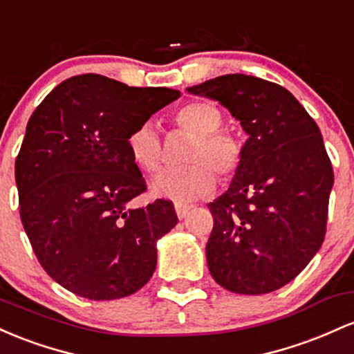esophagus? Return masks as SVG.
Here are the masks:
<instances>
[{
    "mask_svg": "<svg viewBox=\"0 0 354 354\" xmlns=\"http://www.w3.org/2000/svg\"><path fill=\"white\" fill-rule=\"evenodd\" d=\"M190 205L189 204H182V202H176V214L178 219H184L185 216L189 214Z\"/></svg>",
    "mask_w": 354,
    "mask_h": 354,
    "instance_id": "34e87169",
    "label": "esophagus"
}]
</instances>
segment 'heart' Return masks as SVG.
I'll list each match as a JSON object with an SVG mask.
<instances>
[{
	"label": "heart",
	"instance_id": "obj_1",
	"mask_svg": "<svg viewBox=\"0 0 354 354\" xmlns=\"http://www.w3.org/2000/svg\"><path fill=\"white\" fill-rule=\"evenodd\" d=\"M180 129L196 135L189 147L184 167L162 170L150 184L153 196L176 202H189L205 196L216 187V174L227 178L239 169L242 145L236 137L222 132L221 110L214 103L192 102L176 113ZM129 152L132 160L145 172H156L162 164V137L152 120L142 122L129 135Z\"/></svg>",
	"mask_w": 354,
	"mask_h": 354
}]
</instances>
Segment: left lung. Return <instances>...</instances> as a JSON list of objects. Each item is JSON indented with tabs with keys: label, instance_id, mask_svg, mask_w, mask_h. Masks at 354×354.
Listing matches in <instances>:
<instances>
[{
	"label": "left lung",
	"instance_id": "left-lung-1",
	"mask_svg": "<svg viewBox=\"0 0 354 354\" xmlns=\"http://www.w3.org/2000/svg\"><path fill=\"white\" fill-rule=\"evenodd\" d=\"M189 93L217 100L249 135L229 189L210 202V276L237 295L292 281L326 234L331 160L319 127L291 91L251 75H222Z\"/></svg>",
	"mask_w": 354,
	"mask_h": 354
}]
</instances>
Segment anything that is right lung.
I'll return each instance as SVG.
<instances>
[{"label": "right lung", "instance_id": "right-lung-1", "mask_svg": "<svg viewBox=\"0 0 354 354\" xmlns=\"http://www.w3.org/2000/svg\"><path fill=\"white\" fill-rule=\"evenodd\" d=\"M178 97L86 73L55 86L28 120L15 164L19 216L41 268L73 295L118 299L156 271L157 241L177 214L164 198L130 207L147 187L127 140Z\"/></svg>", "mask_w": 354, "mask_h": 354}]
</instances>
